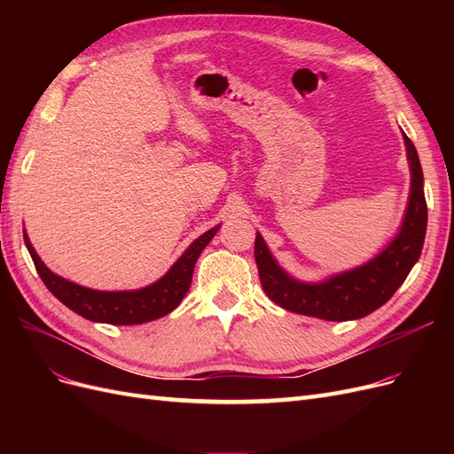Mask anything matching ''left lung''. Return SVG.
<instances>
[{"label":"left lung","instance_id":"obj_1","mask_svg":"<svg viewBox=\"0 0 454 454\" xmlns=\"http://www.w3.org/2000/svg\"><path fill=\"white\" fill-rule=\"evenodd\" d=\"M411 189L403 222L395 237L367 263L332 274L318 282H303L286 272L267 242L255 235L254 255L265 294L286 310L329 322L358 320L382 307L403 284L420 257L428 223L424 199V176L419 153L403 134Z\"/></svg>","mask_w":454,"mask_h":454}]
</instances>
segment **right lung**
<instances>
[{"instance_id": "1", "label": "right lung", "mask_w": 454, "mask_h": 454, "mask_svg": "<svg viewBox=\"0 0 454 454\" xmlns=\"http://www.w3.org/2000/svg\"><path fill=\"white\" fill-rule=\"evenodd\" d=\"M219 227L222 225H215L214 229L206 231L204 235L191 242L189 248L177 257L176 263L157 282L140 287V290L122 292L90 290V287L79 286L75 282L59 277V274H54L43 261H41L26 232L24 242L34 259V265L39 272L41 280L49 287V292L59 301H62L67 309H72L74 312L83 316V318L90 322L136 325L162 318V316H167L182 303V299L189 292L197 259L206 246L210 244V240L215 237Z\"/></svg>"}]
</instances>
